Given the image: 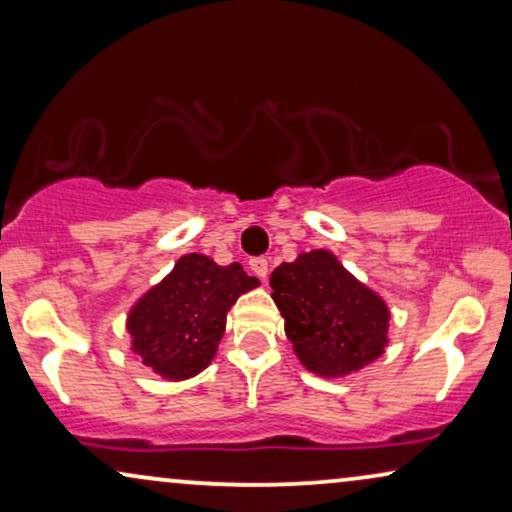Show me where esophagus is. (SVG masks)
<instances>
[{
  "mask_svg": "<svg viewBox=\"0 0 512 512\" xmlns=\"http://www.w3.org/2000/svg\"><path fill=\"white\" fill-rule=\"evenodd\" d=\"M249 265H251V270H254V275H256L258 279H261V282H268V272H270V268H268V258H263V256L251 258Z\"/></svg>",
  "mask_w": 512,
  "mask_h": 512,
  "instance_id": "1",
  "label": "esophagus"
}]
</instances>
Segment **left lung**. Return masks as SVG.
Returning a JSON list of instances; mask_svg holds the SVG:
<instances>
[{
	"instance_id": "left-lung-1",
	"label": "left lung",
	"mask_w": 512,
	"mask_h": 512,
	"mask_svg": "<svg viewBox=\"0 0 512 512\" xmlns=\"http://www.w3.org/2000/svg\"><path fill=\"white\" fill-rule=\"evenodd\" d=\"M270 286L286 338L310 373L345 377L382 356L389 307L331 251L314 249L282 263Z\"/></svg>"
}]
</instances>
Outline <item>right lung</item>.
Masks as SVG:
<instances>
[{
	"label": "right lung",
	"mask_w": 512,
	"mask_h": 512,
	"mask_svg": "<svg viewBox=\"0 0 512 512\" xmlns=\"http://www.w3.org/2000/svg\"><path fill=\"white\" fill-rule=\"evenodd\" d=\"M256 286L258 279L240 263L216 265L202 254L181 256L170 275L132 305V352L165 380L198 375L219 349L228 310Z\"/></svg>",
	"instance_id": "add662e5"
}]
</instances>
